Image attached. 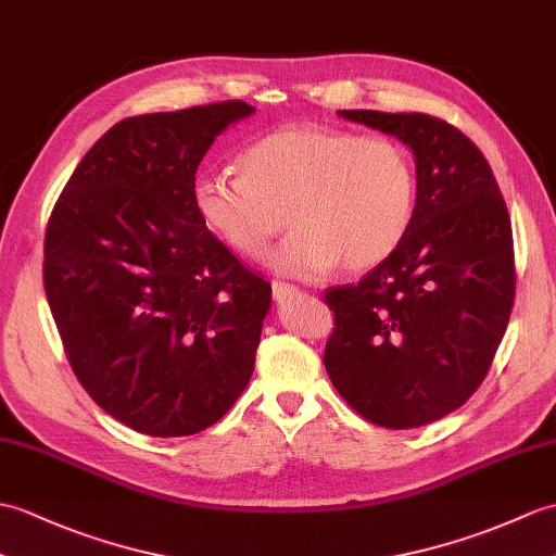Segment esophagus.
<instances>
[{
    "mask_svg": "<svg viewBox=\"0 0 556 556\" xmlns=\"http://www.w3.org/2000/svg\"><path fill=\"white\" fill-rule=\"evenodd\" d=\"M299 293V287H293V283H287V281H279L275 279L273 281V295L277 303H283L287 299H291V295Z\"/></svg>",
    "mask_w": 556,
    "mask_h": 556,
    "instance_id": "34e87169",
    "label": "esophagus"
}]
</instances>
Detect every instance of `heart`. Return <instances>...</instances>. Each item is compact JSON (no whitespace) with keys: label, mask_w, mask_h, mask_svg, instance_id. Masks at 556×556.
<instances>
[{"label":"heart","mask_w":556,"mask_h":556,"mask_svg":"<svg viewBox=\"0 0 556 556\" xmlns=\"http://www.w3.org/2000/svg\"><path fill=\"white\" fill-rule=\"evenodd\" d=\"M239 177L199 175L193 205L227 247L261 261L289 225L275 267L319 277L341 263L367 273L400 249L417 177L405 147L319 125H291L243 149Z\"/></svg>","instance_id":"1"}]
</instances>
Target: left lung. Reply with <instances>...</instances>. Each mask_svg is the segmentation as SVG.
<instances>
[{"label":"left lung","mask_w":556,"mask_h":556,"mask_svg":"<svg viewBox=\"0 0 556 556\" xmlns=\"http://www.w3.org/2000/svg\"><path fill=\"white\" fill-rule=\"evenodd\" d=\"M415 153L417 203L400 249L327 289L325 367L367 421L415 429L462 407L509 325L516 269L505 199L481 149L435 115L341 111Z\"/></svg>","instance_id":"8db88e82"}]
</instances>
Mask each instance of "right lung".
Returning a JSON list of instances; mask_svg holds the SVG:
<instances>
[{"instance_id":"add662e5","label":"right lung","mask_w":556,"mask_h":556,"mask_svg":"<svg viewBox=\"0 0 556 556\" xmlns=\"http://www.w3.org/2000/svg\"><path fill=\"white\" fill-rule=\"evenodd\" d=\"M253 111L215 101L115 123L51 211L42 277L63 351L139 433L208 429L251 381L273 287L205 227L193 182L215 137Z\"/></svg>"}]
</instances>
